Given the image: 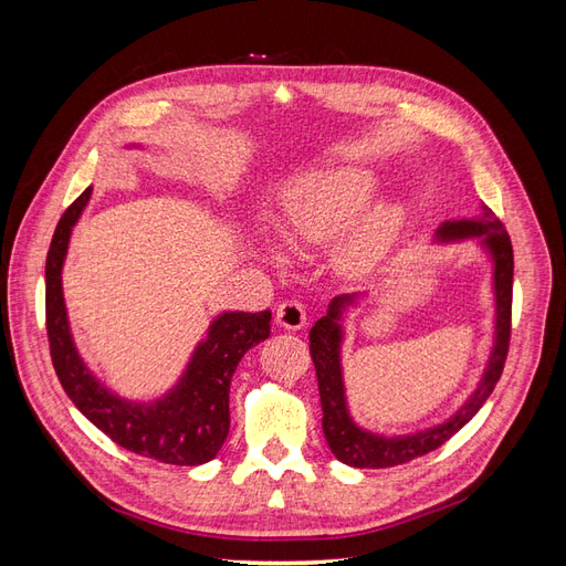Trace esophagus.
Segmentation results:
<instances>
[{
  "label": "esophagus",
  "mask_w": 566,
  "mask_h": 566,
  "mask_svg": "<svg viewBox=\"0 0 566 566\" xmlns=\"http://www.w3.org/2000/svg\"><path fill=\"white\" fill-rule=\"evenodd\" d=\"M276 323L285 331H300L306 325V312L304 306L295 300H287L283 302L279 310H276Z\"/></svg>",
  "instance_id": "obj_1"
}]
</instances>
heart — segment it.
<instances>
[{
    "instance_id": "1",
    "label": "heart",
    "mask_w": 566,
    "mask_h": 566,
    "mask_svg": "<svg viewBox=\"0 0 566 566\" xmlns=\"http://www.w3.org/2000/svg\"><path fill=\"white\" fill-rule=\"evenodd\" d=\"M380 179L373 169L345 165L316 169L290 181L281 198L283 231L306 245H325L352 226L337 243L333 262L337 273L361 281L378 269L401 241L406 208L397 198H380ZM264 256L283 264L279 245L264 243Z\"/></svg>"
}]
</instances>
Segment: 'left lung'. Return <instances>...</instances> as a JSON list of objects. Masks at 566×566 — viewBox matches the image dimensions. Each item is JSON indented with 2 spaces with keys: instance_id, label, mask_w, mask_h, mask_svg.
<instances>
[{
  "instance_id": "obj_1",
  "label": "left lung",
  "mask_w": 566,
  "mask_h": 566,
  "mask_svg": "<svg viewBox=\"0 0 566 566\" xmlns=\"http://www.w3.org/2000/svg\"><path fill=\"white\" fill-rule=\"evenodd\" d=\"M474 241L476 250L486 254L491 264V295H493V337L491 349L482 375L453 413L437 424L422 427V430L387 434L370 430L361 422H356L347 399L345 385V366H342V347L347 339V318L358 304L366 302L368 293H354L335 297L328 304V312L321 316L310 333V352L314 358L318 394L323 408V434L331 451L339 462L349 468H394L403 462L424 455L451 439L460 427H465L476 410L484 406L489 394L499 382L507 345H510V314H512V243L501 219L495 217L486 205H482L476 217L449 219L434 231L432 245H455Z\"/></svg>"
}]
</instances>
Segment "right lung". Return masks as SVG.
<instances>
[{"mask_svg": "<svg viewBox=\"0 0 566 566\" xmlns=\"http://www.w3.org/2000/svg\"><path fill=\"white\" fill-rule=\"evenodd\" d=\"M125 144L123 150H146ZM92 198V186L67 208L46 254V333L59 380L80 413L117 447L167 465L196 468L212 460L229 437V387L248 349L269 337L271 312H219L177 382L153 401L113 391L84 361L67 318L63 264L73 229Z\"/></svg>", "mask_w": 566, "mask_h": 566, "instance_id": "right-lung-1", "label": "right lung"}]
</instances>
